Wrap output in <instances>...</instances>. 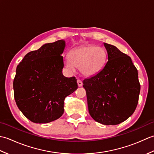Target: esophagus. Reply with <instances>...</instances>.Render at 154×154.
Instances as JSON below:
<instances>
[{"instance_id": "34e87169", "label": "esophagus", "mask_w": 154, "mask_h": 154, "mask_svg": "<svg viewBox=\"0 0 154 154\" xmlns=\"http://www.w3.org/2000/svg\"><path fill=\"white\" fill-rule=\"evenodd\" d=\"M77 81L78 86H79V87H82V86H83V82H82V81H81V80H80V79H78Z\"/></svg>"}]
</instances>
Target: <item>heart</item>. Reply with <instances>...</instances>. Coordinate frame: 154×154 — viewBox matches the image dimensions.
<instances>
[{"mask_svg": "<svg viewBox=\"0 0 154 154\" xmlns=\"http://www.w3.org/2000/svg\"><path fill=\"white\" fill-rule=\"evenodd\" d=\"M106 60L105 50L100 47L85 45L73 49L65 59V66L71 71L79 69L80 72L86 77L98 73L104 66Z\"/></svg>", "mask_w": 154, "mask_h": 154, "instance_id": "heart-1", "label": "heart"}]
</instances>
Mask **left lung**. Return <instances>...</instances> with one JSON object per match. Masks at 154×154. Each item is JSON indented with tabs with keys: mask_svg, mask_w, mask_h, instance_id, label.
<instances>
[{
	"mask_svg": "<svg viewBox=\"0 0 154 154\" xmlns=\"http://www.w3.org/2000/svg\"><path fill=\"white\" fill-rule=\"evenodd\" d=\"M104 45L108 61L97 73L83 80V87L91 117L104 125H116L135 111L140 85L130 57L114 45Z\"/></svg>",
	"mask_w": 154,
	"mask_h": 154,
	"instance_id": "obj_1",
	"label": "left lung"
}]
</instances>
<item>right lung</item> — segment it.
Here are the masks:
<instances>
[{"label": "right lung", "mask_w": 154, "mask_h": 154, "mask_svg": "<svg viewBox=\"0 0 154 154\" xmlns=\"http://www.w3.org/2000/svg\"><path fill=\"white\" fill-rule=\"evenodd\" d=\"M63 40L42 45L29 52L16 67L13 81L16 103L22 114L34 123L44 124L60 118L65 97L77 89L75 77L62 73Z\"/></svg>", "instance_id": "right-lung-1"}]
</instances>
